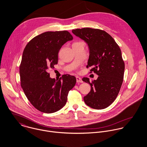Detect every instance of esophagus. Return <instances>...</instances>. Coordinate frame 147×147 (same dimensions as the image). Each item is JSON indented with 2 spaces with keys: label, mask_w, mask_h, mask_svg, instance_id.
<instances>
[{
  "label": "esophagus",
  "mask_w": 147,
  "mask_h": 147,
  "mask_svg": "<svg viewBox=\"0 0 147 147\" xmlns=\"http://www.w3.org/2000/svg\"><path fill=\"white\" fill-rule=\"evenodd\" d=\"M76 80H77V82H78V83H82L83 82L81 78H80L78 76L76 77Z\"/></svg>",
  "instance_id": "1"
}]
</instances>
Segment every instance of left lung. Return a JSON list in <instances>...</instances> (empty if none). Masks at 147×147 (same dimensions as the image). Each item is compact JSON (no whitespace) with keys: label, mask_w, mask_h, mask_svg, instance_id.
<instances>
[{"label":"left lung","mask_w":147,"mask_h":147,"mask_svg":"<svg viewBox=\"0 0 147 147\" xmlns=\"http://www.w3.org/2000/svg\"><path fill=\"white\" fill-rule=\"evenodd\" d=\"M72 32L88 44L90 55L86 67H91L90 73L99 76L91 82L88 78H82L91 86L84 102L94 109H105L117 98L123 81L125 65L121 50L114 39L103 30L84 28L73 30Z\"/></svg>","instance_id":"left-lung-1"}]
</instances>
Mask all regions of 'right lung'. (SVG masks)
Instances as JSON below:
<instances>
[{
	"label": "right lung",
	"instance_id": "right-lung-1",
	"mask_svg": "<svg viewBox=\"0 0 147 147\" xmlns=\"http://www.w3.org/2000/svg\"><path fill=\"white\" fill-rule=\"evenodd\" d=\"M73 38L67 30L45 32L33 38L24 48L19 68L21 86L30 103L41 112L53 113L61 109L76 85L73 76L64 74L56 80L48 73L57 64L62 46Z\"/></svg>",
	"mask_w": 147,
	"mask_h": 147
}]
</instances>
